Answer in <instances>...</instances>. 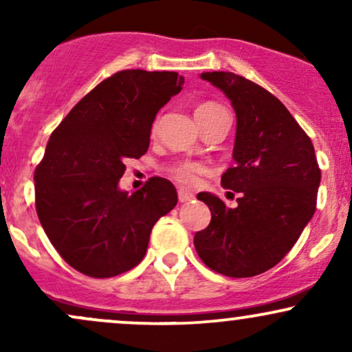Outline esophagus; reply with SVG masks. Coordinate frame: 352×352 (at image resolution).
<instances>
[{"mask_svg":"<svg viewBox=\"0 0 352 352\" xmlns=\"http://www.w3.org/2000/svg\"><path fill=\"white\" fill-rule=\"evenodd\" d=\"M193 199H195V195H193V193H190L184 188H179V201H180V204H187V201H192Z\"/></svg>","mask_w":352,"mask_h":352,"instance_id":"34e87169","label":"esophagus"}]
</instances>
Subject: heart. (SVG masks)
I'll use <instances>...</instances> for the list:
<instances>
[{
  "label": "heart",
  "instance_id": "obj_1",
  "mask_svg": "<svg viewBox=\"0 0 352 352\" xmlns=\"http://www.w3.org/2000/svg\"><path fill=\"white\" fill-rule=\"evenodd\" d=\"M218 109H223L221 106H218L215 102H204L200 106H197L195 109V117H204L210 114V112L218 111ZM155 127V125H153ZM207 172V167L205 164L201 162H179L172 167H168V173L175 179L177 182H180L182 185H195L197 180H199V175Z\"/></svg>",
  "mask_w": 352,
  "mask_h": 352
}]
</instances>
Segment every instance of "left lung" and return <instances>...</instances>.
<instances>
[{"label": "left lung", "instance_id": "left-lung-1", "mask_svg": "<svg viewBox=\"0 0 352 352\" xmlns=\"http://www.w3.org/2000/svg\"><path fill=\"white\" fill-rule=\"evenodd\" d=\"M200 78L220 89L236 114L235 164L221 185L240 199L228 208L217 195L199 193L212 220L193 245L213 272L250 278L280 263L296 243L316 210L321 170L311 139L272 92L233 72Z\"/></svg>", "mask_w": 352, "mask_h": 352}]
</instances>
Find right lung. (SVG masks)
<instances>
[{
  "label": "right lung",
  "mask_w": 352,
  "mask_h": 352,
  "mask_svg": "<svg viewBox=\"0 0 352 352\" xmlns=\"http://www.w3.org/2000/svg\"><path fill=\"white\" fill-rule=\"evenodd\" d=\"M170 71L127 69L98 84L50 137L34 172L36 212L66 263L92 278L134 268L153 225L177 205L172 182L152 177L142 188H119L125 160L151 144L157 112L179 94Z\"/></svg>",
  "instance_id": "add662e5"
}]
</instances>
